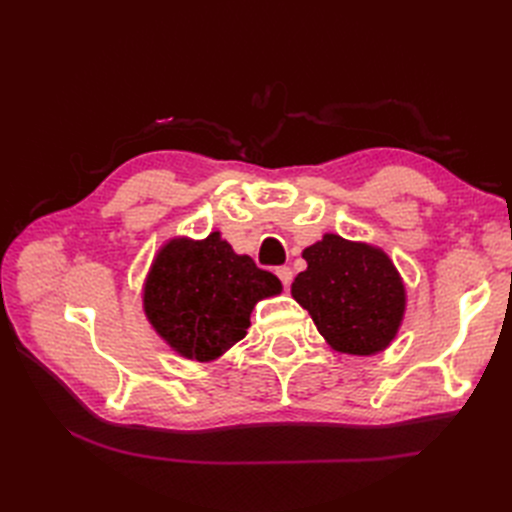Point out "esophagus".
<instances>
[{
	"label": "esophagus",
	"mask_w": 512,
	"mask_h": 512,
	"mask_svg": "<svg viewBox=\"0 0 512 512\" xmlns=\"http://www.w3.org/2000/svg\"><path fill=\"white\" fill-rule=\"evenodd\" d=\"M275 273H277V277H280V280H282L284 288H288V286L292 284V269H290V267H277Z\"/></svg>",
	"instance_id": "obj_1"
}]
</instances>
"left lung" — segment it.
I'll list each match as a JSON object with an SVG mask.
<instances>
[{
  "label": "left lung",
  "mask_w": 512,
  "mask_h": 512,
  "mask_svg": "<svg viewBox=\"0 0 512 512\" xmlns=\"http://www.w3.org/2000/svg\"><path fill=\"white\" fill-rule=\"evenodd\" d=\"M307 269L294 277L292 297L316 322L327 342L348 354H376L391 344L406 294L401 277L384 252L339 235L303 252Z\"/></svg>",
  "instance_id": "left-lung-1"
}]
</instances>
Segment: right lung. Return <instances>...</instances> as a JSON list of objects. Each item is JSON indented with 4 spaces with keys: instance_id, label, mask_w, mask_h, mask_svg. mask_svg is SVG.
I'll return each mask as SVG.
<instances>
[{
    "instance_id": "right-lung-1",
    "label": "right lung",
    "mask_w": 512,
    "mask_h": 512,
    "mask_svg": "<svg viewBox=\"0 0 512 512\" xmlns=\"http://www.w3.org/2000/svg\"><path fill=\"white\" fill-rule=\"evenodd\" d=\"M282 292V282L237 256L211 232L205 241H170L145 284V312L179 354L211 361L250 329L256 301Z\"/></svg>"
}]
</instances>
